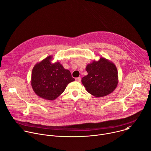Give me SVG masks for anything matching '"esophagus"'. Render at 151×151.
Returning <instances> with one entry per match:
<instances>
[{
    "label": "esophagus",
    "instance_id": "34e87169",
    "mask_svg": "<svg viewBox=\"0 0 151 151\" xmlns=\"http://www.w3.org/2000/svg\"><path fill=\"white\" fill-rule=\"evenodd\" d=\"M75 81H77V82H81V78H80V77H78V78H75Z\"/></svg>",
    "mask_w": 151,
    "mask_h": 151
}]
</instances>
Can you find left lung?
Wrapping results in <instances>:
<instances>
[{"instance_id":"obj_1","label":"left lung","mask_w":151,"mask_h":151,"mask_svg":"<svg viewBox=\"0 0 151 151\" xmlns=\"http://www.w3.org/2000/svg\"><path fill=\"white\" fill-rule=\"evenodd\" d=\"M88 75L82 79L86 90L95 97H103L113 92L118 82V72L116 65L104 58L95 60L86 67Z\"/></svg>"}]
</instances>
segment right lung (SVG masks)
<instances>
[{
  "instance_id": "1",
  "label": "right lung",
  "mask_w": 151,
  "mask_h": 151,
  "mask_svg": "<svg viewBox=\"0 0 151 151\" xmlns=\"http://www.w3.org/2000/svg\"><path fill=\"white\" fill-rule=\"evenodd\" d=\"M48 56L34 66L31 84L34 92L41 98L55 100L65 90L67 85L75 81L70 72L60 62L52 63Z\"/></svg>"
}]
</instances>
